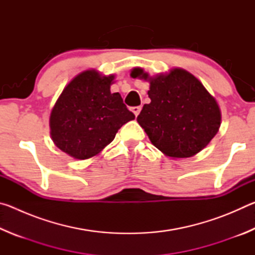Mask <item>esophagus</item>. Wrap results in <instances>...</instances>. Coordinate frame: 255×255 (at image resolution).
<instances>
[{"label":"esophagus","instance_id":"34e87169","mask_svg":"<svg viewBox=\"0 0 255 255\" xmlns=\"http://www.w3.org/2000/svg\"><path fill=\"white\" fill-rule=\"evenodd\" d=\"M140 110H141V107H140V106H138V107H132V108H131V111L133 112V115H135L136 117H137L138 115H139Z\"/></svg>","mask_w":255,"mask_h":255}]
</instances>
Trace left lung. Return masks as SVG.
Segmentation results:
<instances>
[{
  "label": "left lung",
  "instance_id": "left-lung-1",
  "mask_svg": "<svg viewBox=\"0 0 255 255\" xmlns=\"http://www.w3.org/2000/svg\"><path fill=\"white\" fill-rule=\"evenodd\" d=\"M130 76L149 82L150 103L144 105L137 122L164 155L191 157L218 132L222 123L218 103L190 72L175 67L149 76L135 67Z\"/></svg>",
  "mask_w": 255,
  "mask_h": 255
}]
</instances>
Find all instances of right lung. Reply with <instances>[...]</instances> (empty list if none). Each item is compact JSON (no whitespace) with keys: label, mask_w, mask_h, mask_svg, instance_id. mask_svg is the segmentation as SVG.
<instances>
[{"label":"right lung","mask_w":255,"mask_h":255,"mask_svg":"<svg viewBox=\"0 0 255 255\" xmlns=\"http://www.w3.org/2000/svg\"><path fill=\"white\" fill-rule=\"evenodd\" d=\"M114 81V74L86 70L64 88L49 117L50 137L60 150L76 159L91 158L135 119L122 96L110 92Z\"/></svg>","instance_id":"obj_1"}]
</instances>
